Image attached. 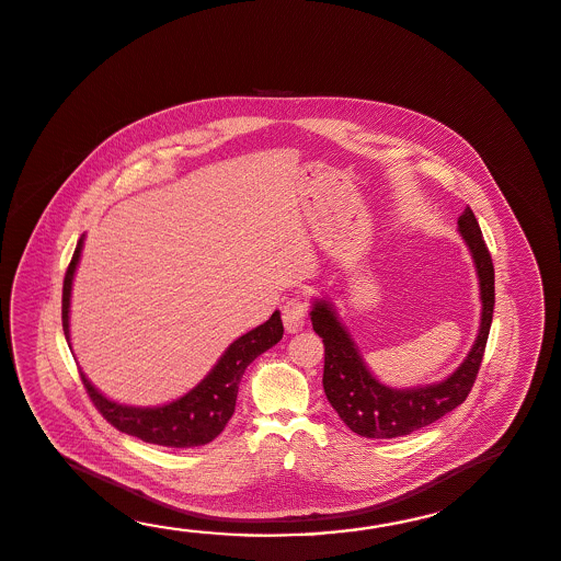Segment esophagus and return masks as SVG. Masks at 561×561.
<instances>
[{
	"instance_id": "esophagus-1",
	"label": "esophagus",
	"mask_w": 561,
	"mask_h": 561,
	"mask_svg": "<svg viewBox=\"0 0 561 561\" xmlns=\"http://www.w3.org/2000/svg\"><path fill=\"white\" fill-rule=\"evenodd\" d=\"M308 310H310V304L304 296H291L287 299L282 308V320H284V325L289 334L299 332L304 328L308 320Z\"/></svg>"
}]
</instances>
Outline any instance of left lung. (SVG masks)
I'll return each mask as SVG.
<instances>
[{"instance_id": "left-lung-1", "label": "left lung", "mask_w": 561, "mask_h": 561, "mask_svg": "<svg viewBox=\"0 0 561 561\" xmlns=\"http://www.w3.org/2000/svg\"><path fill=\"white\" fill-rule=\"evenodd\" d=\"M459 231L473 255L483 313L479 336L469 356L447 380L438 385L411 390H394L380 385L364 366L360 352L350 340L344 325L337 322L334 310L325 301H316L311 310V325L324 342L322 382L325 397L352 433L366 438L411 435L457 409L469 397L483 362L486 337L493 322L495 270L471 207H467L459 217Z\"/></svg>"}]
</instances>
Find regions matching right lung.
Masks as SVG:
<instances>
[{
  "mask_svg": "<svg viewBox=\"0 0 561 561\" xmlns=\"http://www.w3.org/2000/svg\"><path fill=\"white\" fill-rule=\"evenodd\" d=\"M80 251L82 239L78 241L75 255L64 275L62 328L66 340H70L68 311ZM282 336L284 324L279 311H274L265 324L257 325L255 330L237 337L236 342L225 350L221 360L215 364L211 373L207 374L188 394L159 409H135L116 404L113 400L102 397L99 390L88 382L84 374H80V378L96 411L121 433L137 436L145 443L161 447H201L211 443L215 436L221 435L225 424L233 416L237 390L245 368L265 350L275 346Z\"/></svg>",
  "mask_w": 561,
  "mask_h": 561,
  "instance_id": "add662e5",
  "label": "right lung"
}]
</instances>
